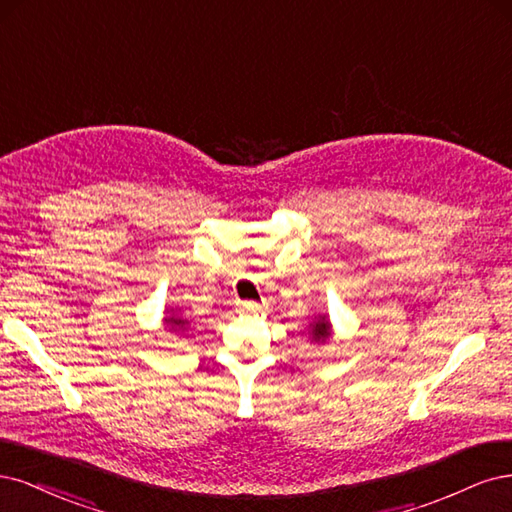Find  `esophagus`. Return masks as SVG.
I'll list each match as a JSON object with an SVG mask.
<instances>
[{"label": "esophagus", "instance_id": "esophagus-1", "mask_svg": "<svg viewBox=\"0 0 512 512\" xmlns=\"http://www.w3.org/2000/svg\"><path fill=\"white\" fill-rule=\"evenodd\" d=\"M257 308V304H253V302H244L242 304V310H255Z\"/></svg>", "mask_w": 512, "mask_h": 512}]
</instances>
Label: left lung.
Returning <instances> with one entry per match:
<instances>
[{
  "label": "left lung",
  "instance_id": "left-lung-1",
  "mask_svg": "<svg viewBox=\"0 0 512 512\" xmlns=\"http://www.w3.org/2000/svg\"><path fill=\"white\" fill-rule=\"evenodd\" d=\"M308 336L310 342H327L329 336H332V323H329L327 315H317L315 321L308 325Z\"/></svg>",
  "mask_w": 512,
  "mask_h": 512
}]
</instances>
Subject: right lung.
I'll return each mask as SVG.
<instances>
[{"instance_id":"add662e5","label":"right lung","mask_w":512,"mask_h":512,"mask_svg":"<svg viewBox=\"0 0 512 512\" xmlns=\"http://www.w3.org/2000/svg\"><path fill=\"white\" fill-rule=\"evenodd\" d=\"M163 327H166L172 334H185V332H189L191 321L183 315V310L180 308H170V310H166V317H163Z\"/></svg>"}]
</instances>
